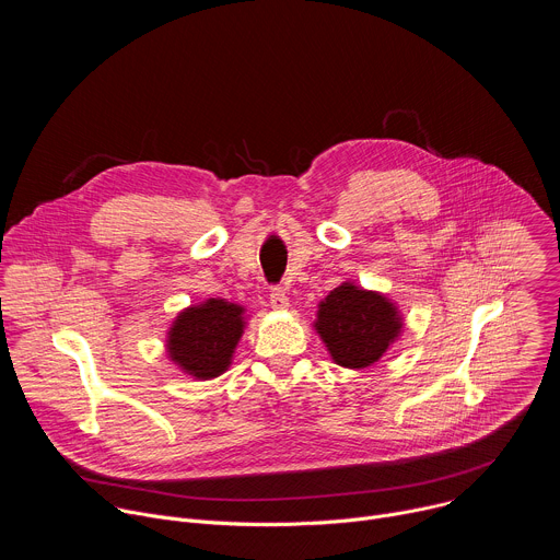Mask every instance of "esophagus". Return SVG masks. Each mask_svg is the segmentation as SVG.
I'll use <instances>...</instances> for the list:
<instances>
[{"label": "esophagus", "mask_w": 560, "mask_h": 560, "mask_svg": "<svg viewBox=\"0 0 560 560\" xmlns=\"http://www.w3.org/2000/svg\"><path fill=\"white\" fill-rule=\"evenodd\" d=\"M270 305L275 307V310H285L290 303H288V294H285V290L283 288H272V292H270Z\"/></svg>", "instance_id": "obj_1"}]
</instances>
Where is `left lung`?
Masks as SVG:
<instances>
[{
	"instance_id": "obj_1",
	"label": "left lung",
	"mask_w": 560,
	"mask_h": 560,
	"mask_svg": "<svg viewBox=\"0 0 560 560\" xmlns=\"http://www.w3.org/2000/svg\"><path fill=\"white\" fill-rule=\"evenodd\" d=\"M316 330L339 365L368 368L383 357L401 324L385 296L343 283L318 305Z\"/></svg>"
}]
</instances>
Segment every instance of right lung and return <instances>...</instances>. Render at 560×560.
<instances>
[{"label": "right lung", "instance_id": "add662e5", "mask_svg": "<svg viewBox=\"0 0 560 560\" xmlns=\"http://www.w3.org/2000/svg\"><path fill=\"white\" fill-rule=\"evenodd\" d=\"M244 307L223 299L188 307L171 328L168 352L188 374L197 378L219 376L244 332Z\"/></svg>", "mask_w": 560, "mask_h": 560}]
</instances>
